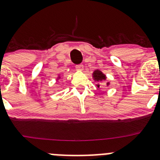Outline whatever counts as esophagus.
Here are the masks:
<instances>
[{
  "label": "esophagus",
  "instance_id": "obj_1",
  "mask_svg": "<svg viewBox=\"0 0 160 160\" xmlns=\"http://www.w3.org/2000/svg\"><path fill=\"white\" fill-rule=\"evenodd\" d=\"M75 68L77 69L78 70H80V71H82V70H83V65L82 64H79V65H77V66H75Z\"/></svg>",
  "mask_w": 160,
  "mask_h": 160
}]
</instances>
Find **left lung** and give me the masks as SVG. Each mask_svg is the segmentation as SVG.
Returning a JSON list of instances; mask_svg holds the SVG:
<instances>
[{"instance_id": "8db88e82", "label": "left lung", "mask_w": 160, "mask_h": 160, "mask_svg": "<svg viewBox=\"0 0 160 160\" xmlns=\"http://www.w3.org/2000/svg\"><path fill=\"white\" fill-rule=\"evenodd\" d=\"M93 78H94V81L98 82H101L102 81H105L106 79H107V77L101 70H94V73H93ZM110 85V82L107 83V86H109ZM97 87H99L100 85L97 84Z\"/></svg>"}]
</instances>
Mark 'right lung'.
Here are the masks:
<instances>
[{"label":"right lung","mask_w":160,"mask_h":160,"mask_svg":"<svg viewBox=\"0 0 160 160\" xmlns=\"http://www.w3.org/2000/svg\"><path fill=\"white\" fill-rule=\"evenodd\" d=\"M61 78L60 76H58V78H57V80H58V79H59V78Z\"/></svg>","instance_id":"right-lung-1"}]
</instances>
